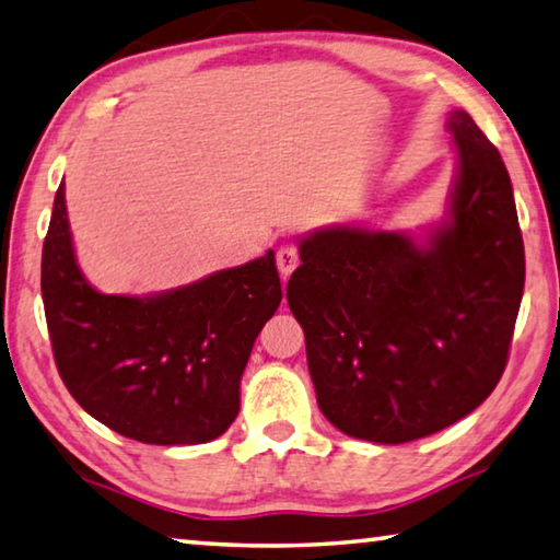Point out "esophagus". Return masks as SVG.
Instances as JSON below:
<instances>
[{
    "mask_svg": "<svg viewBox=\"0 0 560 560\" xmlns=\"http://www.w3.org/2000/svg\"><path fill=\"white\" fill-rule=\"evenodd\" d=\"M276 262H278L280 276H282V278H288L290 272L300 266V250H298V246H294V244H284V246H280L278 256H276Z\"/></svg>",
    "mask_w": 560,
    "mask_h": 560,
    "instance_id": "esophagus-1",
    "label": "esophagus"
}]
</instances>
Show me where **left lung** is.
Here are the masks:
<instances>
[{"instance_id":"left-lung-1","label":"left lung","mask_w":560,"mask_h":560,"mask_svg":"<svg viewBox=\"0 0 560 560\" xmlns=\"http://www.w3.org/2000/svg\"><path fill=\"white\" fill-rule=\"evenodd\" d=\"M448 219L424 244L331 226L302 238L288 304L304 329L316 402L353 439L407 444L456 424L508 365L524 292L510 173L468 112Z\"/></svg>"}]
</instances>
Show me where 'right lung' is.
<instances>
[{"mask_svg":"<svg viewBox=\"0 0 560 560\" xmlns=\"http://www.w3.org/2000/svg\"><path fill=\"white\" fill-rule=\"evenodd\" d=\"M40 294L52 358L78 405L126 439L175 446L207 444L236 419L241 375L282 288L268 250L171 292L102 294L75 260L60 183Z\"/></svg>","mask_w":560,"mask_h":560,"instance_id":"right-lung-1","label":"right lung"}]
</instances>
